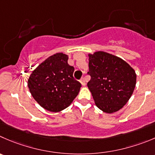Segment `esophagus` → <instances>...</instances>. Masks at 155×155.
Here are the masks:
<instances>
[{"mask_svg": "<svg viewBox=\"0 0 155 155\" xmlns=\"http://www.w3.org/2000/svg\"><path fill=\"white\" fill-rule=\"evenodd\" d=\"M80 82H81V84L82 86H85V84H86V83H85V80L84 78H82L81 79Z\"/></svg>", "mask_w": 155, "mask_h": 155, "instance_id": "obj_1", "label": "esophagus"}]
</instances>
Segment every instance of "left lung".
Wrapping results in <instances>:
<instances>
[{
  "instance_id": "1",
  "label": "left lung",
  "mask_w": 155,
  "mask_h": 155,
  "mask_svg": "<svg viewBox=\"0 0 155 155\" xmlns=\"http://www.w3.org/2000/svg\"><path fill=\"white\" fill-rule=\"evenodd\" d=\"M91 81L87 87L96 106L107 113L123 108L133 94L136 84L135 70L119 57L105 52L89 54Z\"/></svg>"
}]
</instances>
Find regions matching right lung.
Listing matches in <instances>:
<instances>
[{
  "mask_svg": "<svg viewBox=\"0 0 155 155\" xmlns=\"http://www.w3.org/2000/svg\"><path fill=\"white\" fill-rule=\"evenodd\" d=\"M68 55L58 52L42 61L28 79L35 101L45 110L59 112L71 105L81 84L73 78L74 68L68 64Z\"/></svg>",
  "mask_w": 155,
  "mask_h": 155,
  "instance_id": "add662e5",
  "label": "right lung"
}]
</instances>
